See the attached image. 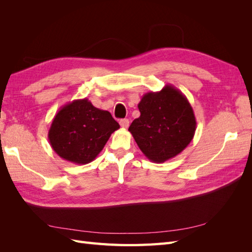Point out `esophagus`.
Masks as SVG:
<instances>
[{"mask_svg": "<svg viewBox=\"0 0 252 252\" xmlns=\"http://www.w3.org/2000/svg\"><path fill=\"white\" fill-rule=\"evenodd\" d=\"M120 125H121V127H123V128H128V126H129V120L122 119L120 121Z\"/></svg>", "mask_w": 252, "mask_h": 252, "instance_id": "34e87169", "label": "esophagus"}]
</instances>
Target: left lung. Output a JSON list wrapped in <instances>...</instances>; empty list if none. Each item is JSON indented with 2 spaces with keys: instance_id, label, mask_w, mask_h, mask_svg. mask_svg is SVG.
Wrapping results in <instances>:
<instances>
[{
  "instance_id": "obj_1",
  "label": "left lung",
  "mask_w": 252,
  "mask_h": 252,
  "mask_svg": "<svg viewBox=\"0 0 252 252\" xmlns=\"http://www.w3.org/2000/svg\"><path fill=\"white\" fill-rule=\"evenodd\" d=\"M141 116L128 130L148 159L163 163L192 141L196 121L187 97L172 85L145 94L138 105Z\"/></svg>"
}]
</instances>
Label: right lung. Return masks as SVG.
I'll use <instances>...</instances> for the list:
<instances>
[{
	"label": "right lung",
	"mask_w": 252,
	"mask_h": 252,
	"mask_svg": "<svg viewBox=\"0 0 252 252\" xmlns=\"http://www.w3.org/2000/svg\"><path fill=\"white\" fill-rule=\"evenodd\" d=\"M119 128L109 111L98 109L88 98H82L59 110L49 128L48 140L59 157L84 165L94 161Z\"/></svg>",
	"instance_id": "obj_1"
}]
</instances>
